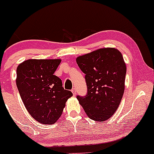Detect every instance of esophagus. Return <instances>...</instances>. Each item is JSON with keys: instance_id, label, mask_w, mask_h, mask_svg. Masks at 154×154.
Segmentation results:
<instances>
[{"instance_id": "obj_1", "label": "esophagus", "mask_w": 154, "mask_h": 154, "mask_svg": "<svg viewBox=\"0 0 154 154\" xmlns=\"http://www.w3.org/2000/svg\"><path fill=\"white\" fill-rule=\"evenodd\" d=\"M71 92L73 93V94H74V95H76V93H77V91H76V88H73L72 89H71Z\"/></svg>"}]
</instances>
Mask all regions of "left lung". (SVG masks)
Masks as SVG:
<instances>
[{
  "label": "left lung",
  "instance_id": "8db88e82",
  "mask_svg": "<svg viewBox=\"0 0 154 154\" xmlns=\"http://www.w3.org/2000/svg\"><path fill=\"white\" fill-rule=\"evenodd\" d=\"M76 61L86 74L88 88L85 97H77L79 103L92 120H108L119 108L125 91L127 67L122 53L114 48H100Z\"/></svg>",
  "mask_w": 154,
  "mask_h": 154
}]
</instances>
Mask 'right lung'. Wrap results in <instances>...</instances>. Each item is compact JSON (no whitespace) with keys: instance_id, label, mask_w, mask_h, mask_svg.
<instances>
[{"instance_id":"right-lung-1","label":"right lung","mask_w":154,"mask_h":154,"mask_svg":"<svg viewBox=\"0 0 154 154\" xmlns=\"http://www.w3.org/2000/svg\"><path fill=\"white\" fill-rule=\"evenodd\" d=\"M60 63V59H31L20 63L16 69V85L23 103L29 115L43 125L57 122L73 95L54 75Z\"/></svg>"}]
</instances>
